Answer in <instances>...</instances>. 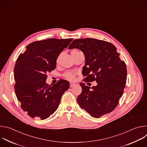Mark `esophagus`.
Masks as SVG:
<instances>
[{"label":"esophagus","mask_w":147,"mask_h":147,"mask_svg":"<svg viewBox=\"0 0 147 147\" xmlns=\"http://www.w3.org/2000/svg\"><path fill=\"white\" fill-rule=\"evenodd\" d=\"M75 85H76V84L73 83V82H70V87H74Z\"/></svg>","instance_id":"esophagus-1"}]
</instances>
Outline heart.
Here are the masks:
<instances>
[{
  "mask_svg": "<svg viewBox=\"0 0 147 147\" xmlns=\"http://www.w3.org/2000/svg\"><path fill=\"white\" fill-rule=\"evenodd\" d=\"M72 52H78V51L76 50H74ZM75 76H76V74L73 72H67L65 74V77L70 80H74L75 79Z\"/></svg>",
  "mask_w": 147,
  "mask_h": 147,
  "instance_id": "1",
  "label": "heart"
}]
</instances>
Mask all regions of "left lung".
<instances>
[{"label": "left lung", "mask_w": 147, "mask_h": 147, "mask_svg": "<svg viewBox=\"0 0 147 147\" xmlns=\"http://www.w3.org/2000/svg\"><path fill=\"white\" fill-rule=\"evenodd\" d=\"M78 49L85 56L82 74L84 81H96V86L80 83L82 92L77 98L80 107L92 117L99 118L112 112L123 95L127 78L125 63L111 43L92 38L74 40L69 49Z\"/></svg>", "instance_id": "obj_1"}]
</instances>
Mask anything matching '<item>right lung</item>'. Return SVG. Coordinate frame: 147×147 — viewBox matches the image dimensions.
<instances>
[{
	"label": "right lung",
	"instance_id": "add662e5",
	"mask_svg": "<svg viewBox=\"0 0 147 147\" xmlns=\"http://www.w3.org/2000/svg\"><path fill=\"white\" fill-rule=\"evenodd\" d=\"M73 39H47L35 41L19 55L14 69V90L21 107L30 117L48 118L57 109L69 82L60 80L55 84L46 83L47 74L55 69L60 53Z\"/></svg>",
	"mask_w": 147,
	"mask_h": 147
}]
</instances>
